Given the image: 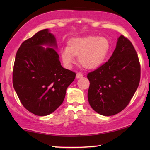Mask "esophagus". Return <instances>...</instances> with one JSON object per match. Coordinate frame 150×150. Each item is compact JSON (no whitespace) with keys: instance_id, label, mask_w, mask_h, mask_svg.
Segmentation results:
<instances>
[{"instance_id":"34e87169","label":"esophagus","mask_w":150,"mask_h":150,"mask_svg":"<svg viewBox=\"0 0 150 150\" xmlns=\"http://www.w3.org/2000/svg\"><path fill=\"white\" fill-rule=\"evenodd\" d=\"M83 77V75L81 73H77V74H76V78L77 79H79Z\"/></svg>"}]
</instances>
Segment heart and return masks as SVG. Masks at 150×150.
<instances>
[{"mask_svg":"<svg viewBox=\"0 0 150 150\" xmlns=\"http://www.w3.org/2000/svg\"><path fill=\"white\" fill-rule=\"evenodd\" d=\"M110 49L109 40L105 37L88 35L73 38L67 42V47L61 51L64 65L71 67L75 57H79L81 65L87 69H95L105 62Z\"/></svg>","mask_w":150,"mask_h":150,"instance_id":"heart-1","label":"heart"}]
</instances>
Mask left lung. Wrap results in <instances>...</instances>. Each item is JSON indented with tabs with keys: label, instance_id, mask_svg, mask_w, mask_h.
Returning <instances> with one entry per match:
<instances>
[{
	"label": "left lung",
	"instance_id": "8db88e82",
	"mask_svg": "<svg viewBox=\"0 0 150 150\" xmlns=\"http://www.w3.org/2000/svg\"><path fill=\"white\" fill-rule=\"evenodd\" d=\"M88 100L94 110L112 116L128 105L140 80L138 56L130 40L121 35L107 62L87 75Z\"/></svg>",
	"mask_w": 150,
	"mask_h": 150
}]
</instances>
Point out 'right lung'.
Masks as SVG:
<instances>
[{
  "instance_id": "1",
  "label": "right lung",
  "mask_w": 150,
  "mask_h": 150,
  "mask_svg": "<svg viewBox=\"0 0 150 150\" xmlns=\"http://www.w3.org/2000/svg\"><path fill=\"white\" fill-rule=\"evenodd\" d=\"M57 49L55 37L44 29L22 43L15 57L14 88L25 108L37 116L54 112L75 78V73L61 65Z\"/></svg>"
}]
</instances>
